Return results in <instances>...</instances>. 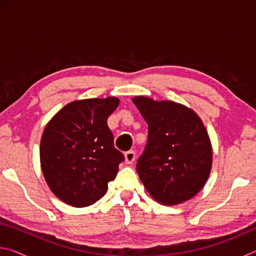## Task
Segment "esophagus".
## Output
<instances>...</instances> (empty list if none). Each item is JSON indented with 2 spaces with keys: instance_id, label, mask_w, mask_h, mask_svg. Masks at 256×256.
<instances>
[{
  "instance_id": "34e87169",
  "label": "esophagus",
  "mask_w": 256,
  "mask_h": 256,
  "mask_svg": "<svg viewBox=\"0 0 256 256\" xmlns=\"http://www.w3.org/2000/svg\"><path fill=\"white\" fill-rule=\"evenodd\" d=\"M134 159H136V152H134L133 150H130L125 152V162H126V164H132L134 162Z\"/></svg>"
}]
</instances>
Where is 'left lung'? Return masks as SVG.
Returning a JSON list of instances; mask_svg holds the SVG:
<instances>
[{"mask_svg":"<svg viewBox=\"0 0 256 256\" xmlns=\"http://www.w3.org/2000/svg\"><path fill=\"white\" fill-rule=\"evenodd\" d=\"M148 124V140L136 172L154 200L166 206L190 200L211 170L209 136L193 110L174 102L133 98Z\"/></svg>","mask_w":256,"mask_h":256,"instance_id":"obj_1","label":"left lung"}]
</instances>
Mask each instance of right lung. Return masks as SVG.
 Segmentation results:
<instances>
[{"label": "right lung", "instance_id": "right-lung-1", "mask_svg": "<svg viewBox=\"0 0 256 256\" xmlns=\"http://www.w3.org/2000/svg\"><path fill=\"white\" fill-rule=\"evenodd\" d=\"M118 99H84L68 104L42 133L40 164L56 196L72 206L94 204L107 192L124 154L114 146L107 118Z\"/></svg>", "mask_w": 256, "mask_h": 256}]
</instances>
